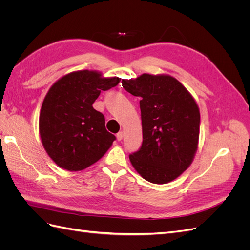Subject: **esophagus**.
<instances>
[{"mask_svg": "<svg viewBox=\"0 0 250 250\" xmlns=\"http://www.w3.org/2000/svg\"><path fill=\"white\" fill-rule=\"evenodd\" d=\"M123 138H124V133L122 131H120V132L117 133V140L118 141H122Z\"/></svg>", "mask_w": 250, "mask_h": 250, "instance_id": "esophagus-1", "label": "esophagus"}]
</instances>
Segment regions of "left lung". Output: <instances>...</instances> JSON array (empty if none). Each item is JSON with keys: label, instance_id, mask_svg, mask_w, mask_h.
Here are the masks:
<instances>
[{"label": "left lung", "instance_id": "left-lung-1", "mask_svg": "<svg viewBox=\"0 0 250 250\" xmlns=\"http://www.w3.org/2000/svg\"><path fill=\"white\" fill-rule=\"evenodd\" d=\"M122 86L141 98L143 143L129 155L133 168L150 183H170L190 167L197 151L198 105L170 75L143 74L123 79Z\"/></svg>", "mask_w": 250, "mask_h": 250}]
</instances>
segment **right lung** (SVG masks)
Returning <instances> with one entry per match:
<instances>
[{
  "mask_svg": "<svg viewBox=\"0 0 250 250\" xmlns=\"http://www.w3.org/2000/svg\"><path fill=\"white\" fill-rule=\"evenodd\" d=\"M121 78H103L97 71L64 75L51 86L40 113V134L48 155L60 168L81 171L106 153L116 137L93 107L101 90L118 85Z\"/></svg>",
  "mask_w": 250,
  "mask_h": 250,
  "instance_id": "right-lung-1",
  "label": "right lung"
}]
</instances>
